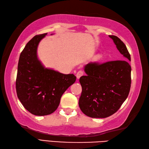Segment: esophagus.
<instances>
[{
	"label": "esophagus",
	"instance_id": "1",
	"mask_svg": "<svg viewBox=\"0 0 149 149\" xmlns=\"http://www.w3.org/2000/svg\"><path fill=\"white\" fill-rule=\"evenodd\" d=\"M84 74V72L82 71V70H79L76 74V77H77V79H79L81 76H83Z\"/></svg>",
	"mask_w": 149,
	"mask_h": 149
}]
</instances>
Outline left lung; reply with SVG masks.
Returning <instances> with one entry per match:
<instances>
[{
  "label": "left lung",
  "instance_id": "8db88e82",
  "mask_svg": "<svg viewBox=\"0 0 149 149\" xmlns=\"http://www.w3.org/2000/svg\"><path fill=\"white\" fill-rule=\"evenodd\" d=\"M126 60L131 56L119 38L109 35ZM126 60L104 63H89L84 66L86 75L80 77L82 93L79 100L81 110L91 118H106L119 109L129 93L131 67Z\"/></svg>",
  "mask_w": 149,
  "mask_h": 149
}]
</instances>
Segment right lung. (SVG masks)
I'll return each mask as SVG.
<instances>
[{
  "mask_svg": "<svg viewBox=\"0 0 149 149\" xmlns=\"http://www.w3.org/2000/svg\"><path fill=\"white\" fill-rule=\"evenodd\" d=\"M47 33L34 36L20 54L16 80L18 99L28 111L37 116L54 112L62 95L75 83L74 74L45 68L38 58L37 48Z\"/></svg>",
  "mask_w": 149,
  "mask_h": 149,
  "instance_id": "right-lung-1",
  "label": "right lung"
}]
</instances>
